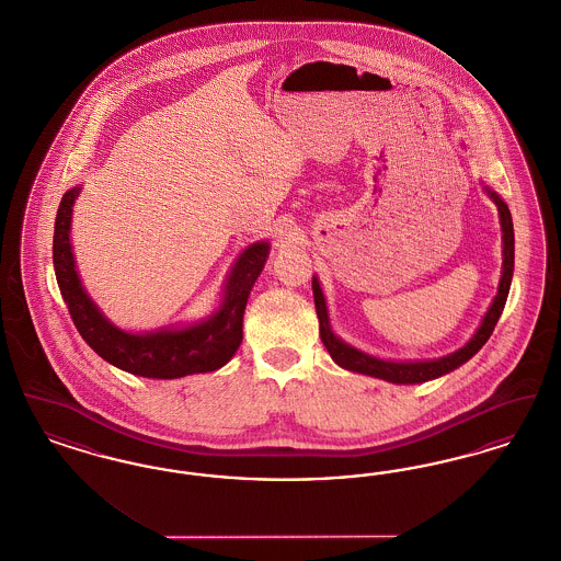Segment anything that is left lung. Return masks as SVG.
I'll use <instances>...</instances> for the list:
<instances>
[{
    "instance_id": "left-lung-1",
    "label": "left lung",
    "mask_w": 561,
    "mask_h": 561,
    "mask_svg": "<svg viewBox=\"0 0 561 561\" xmlns=\"http://www.w3.org/2000/svg\"><path fill=\"white\" fill-rule=\"evenodd\" d=\"M488 195L494 199L499 214H501V227H503V275H501V284H499V294L494 296V302L490 305L485 318L481 321L480 330L476 332V336L465 345L458 348L456 353H450L442 359H433V362H385V359H376L373 355H366L357 348L348 347L341 339L334 336V332L330 330V321H328V311H325V300L321 294L320 284L313 277V296H316V311L320 318V336L323 347L328 348L330 357L345 370L351 373L368 374L374 378H382L389 382H398V385H414V382H425L431 378H437L442 374L453 373L458 366H462L465 362H469L478 351H480L485 341L490 339V334L494 332V325L501 318L505 302H507L508 288H511V277H513V263H515V238H513V220L508 213L507 204L488 188Z\"/></svg>"
}]
</instances>
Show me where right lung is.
Returning <instances> with one entry per match:
<instances>
[{
  "mask_svg": "<svg viewBox=\"0 0 561 561\" xmlns=\"http://www.w3.org/2000/svg\"><path fill=\"white\" fill-rule=\"evenodd\" d=\"M78 195L80 187H73L60 199L54 222L53 259L58 288L81 339L108 364L147 378H181L225 366L241 345L243 309L248 294L267 263V241L252 243L238 259L222 305L210 320L183 330L130 334L108 323L81 288L69 241L71 213Z\"/></svg>",
  "mask_w": 561,
  "mask_h": 561,
  "instance_id": "1",
  "label": "right lung"
}]
</instances>
